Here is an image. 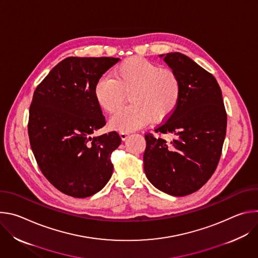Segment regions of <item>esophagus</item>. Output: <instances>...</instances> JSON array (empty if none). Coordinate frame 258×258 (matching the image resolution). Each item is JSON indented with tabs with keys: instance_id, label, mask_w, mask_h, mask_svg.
<instances>
[{
	"instance_id": "1",
	"label": "esophagus",
	"mask_w": 258,
	"mask_h": 258,
	"mask_svg": "<svg viewBox=\"0 0 258 258\" xmlns=\"http://www.w3.org/2000/svg\"><path fill=\"white\" fill-rule=\"evenodd\" d=\"M119 136H120V138H121L122 141H125V140L127 139V137L130 136V133H128V132H120V133H119Z\"/></svg>"
}]
</instances>
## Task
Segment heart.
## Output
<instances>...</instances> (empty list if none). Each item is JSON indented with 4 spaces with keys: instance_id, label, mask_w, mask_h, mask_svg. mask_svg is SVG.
<instances>
[{
    "instance_id": "heart-1",
    "label": "heart",
    "mask_w": 258,
    "mask_h": 258,
    "mask_svg": "<svg viewBox=\"0 0 258 258\" xmlns=\"http://www.w3.org/2000/svg\"><path fill=\"white\" fill-rule=\"evenodd\" d=\"M181 81L170 68L142 57H133L120 63L113 78L101 77L94 88L97 104L103 111L112 114L131 94L132 105L115 113L109 122L121 132L137 130L150 119L159 122L169 117L181 96Z\"/></svg>"
}]
</instances>
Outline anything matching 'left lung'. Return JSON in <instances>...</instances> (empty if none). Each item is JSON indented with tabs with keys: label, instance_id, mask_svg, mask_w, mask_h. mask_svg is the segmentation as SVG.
<instances>
[{
	"label": "left lung",
	"instance_id": "obj_1",
	"mask_svg": "<svg viewBox=\"0 0 258 258\" xmlns=\"http://www.w3.org/2000/svg\"><path fill=\"white\" fill-rule=\"evenodd\" d=\"M164 57L181 81L174 112L155 132L145 135L143 156L147 178L171 196L198 191L218 164L227 132V112L215 78L188 56L174 52ZM170 134L167 141L160 136Z\"/></svg>",
	"mask_w": 258,
	"mask_h": 258
}]
</instances>
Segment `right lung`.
Listing matches in <instances>:
<instances>
[{"label": "right lung", "mask_w": 258, "mask_h": 258, "mask_svg": "<svg viewBox=\"0 0 258 258\" xmlns=\"http://www.w3.org/2000/svg\"><path fill=\"white\" fill-rule=\"evenodd\" d=\"M119 60L65 58L33 93L28 119L31 150L46 178L68 196H92L112 175L110 156L121 139L116 132L92 137L106 124L94 88Z\"/></svg>", "instance_id": "add662e5"}]
</instances>
